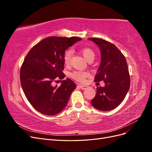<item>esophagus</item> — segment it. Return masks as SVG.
Listing matches in <instances>:
<instances>
[{
    "mask_svg": "<svg viewBox=\"0 0 152 152\" xmlns=\"http://www.w3.org/2000/svg\"><path fill=\"white\" fill-rule=\"evenodd\" d=\"M78 86H79L81 89H85L87 88V87L86 86H84V85H82V84H79V85H78Z\"/></svg>",
    "mask_w": 152,
    "mask_h": 152,
    "instance_id": "1",
    "label": "esophagus"
}]
</instances>
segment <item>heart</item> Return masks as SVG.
Instances as JSON below:
<instances>
[{"label": "heart", "mask_w": 152, "mask_h": 152, "mask_svg": "<svg viewBox=\"0 0 152 152\" xmlns=\"http://www.w3.org/2000/svg\"><path fill=\"white\" fill-rule=\"evenodd\" d=\"M80 53L83 55L87 61L93 60L95 57V53L94 50L89 48H84L80 49ZM72 50H66L63 54V62L65 65H69L71 62L72 57ZM89 73L85 71H74L71 73V77L73 79L79 82H84L86 78L89 77Z\"/></svg>", "instance_id": "b5f03b06"}]
</instances>
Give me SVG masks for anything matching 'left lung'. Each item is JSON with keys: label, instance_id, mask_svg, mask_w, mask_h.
I'll return each mask as SVG.
<instances>
[{"label": "left lung", "instance_id": "left-lung-1", "mask_svg": "<svg viewBox=\"0 0 152 152\" xmlns=\"http://www.w3.org/2000/svg\"><path fill=\"white\" fill-rule=\"evenodd\" d=\"M101 50V64L94 82L103 80L104 87H98L91 104L102 111L117 108L125 98L130 87V76L126 59L113 44L102 39L89 38Z\"/></svg>", "mask_w": 152, "mask_h": 152}]
</instances>
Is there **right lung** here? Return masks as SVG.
<instances>
[{
  "label": "right lung",
  "mask_w": 152,
  "mask_h": 152,
  "mask_svg": "<svg viewBox=\"0 0 152 152\" xmlns=\"http://www.w3.org/2000/svg\"><path fill=\"white\" fill-rule=\"evenodd\" d=\"M82 39L77 37H49L35 45L26 56L20 70V82L26 99L37 111L54 115L66 107L76 84L63 80L54 86L57 79H63V54Z\"/></svg>",
  "instance_id": "obj_1"
}]
</instances>
